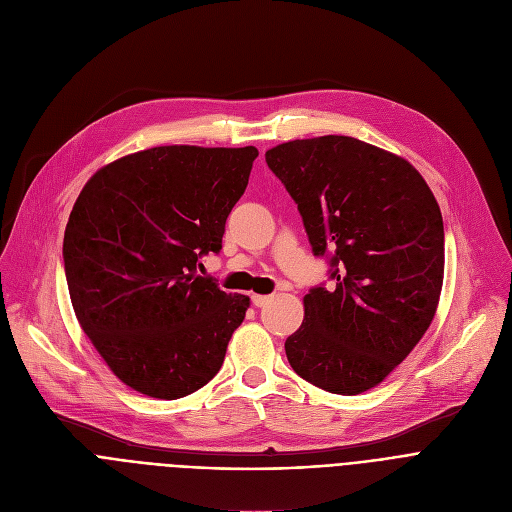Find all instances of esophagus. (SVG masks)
<instances>
[{
  "instance_id": "obj_1",
  "label": "esophagus",
  "mask_w": 512,
  "mask_h": 512,
  "mask_svg": "<svg viewBox=\"0 0 512 512\" xmlns=\"http://www.w3.org/2000/svg\"><path fill=\"white\" fill-rule=\"evenodd\" d=\"M269 300H271V298H269V296H263V294H253V296H251V302L257 306V309H259V306H265Z\"/></svg>"
}]
</instances>
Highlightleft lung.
Here are the masks:
<instances>
[{
    "instance_id": "1",
    "label": "left lung",
    "mask_w": 512,
    "mask_h": 512,
    "mask_svg": "<svg viewBox=\"0 0 512 512\" xmlns=\"http://www.w3.org/2000/svg\"><path fill=\"white\" fill-rule=\"evenodd\" d=\"M298 203L317 257L331 251L333 288L304 296L286 339L298 377L337 395L377 387L430 327L445 276V226L418 170L348 135L265 152Z\"/></svg>"
}]
</instances>
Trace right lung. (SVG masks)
Listing matches in <instances>:
<instances>
[{"instance_id":"add662e5","label":"right lung","mask_w":512,"mask_h":512,"mask_svg":"<svg viewBox=\"0 0 512 512\" xmlns=\"http://www.w3.org/2000/svg\"><path fill=\"white\" fill-rule=\"evenodd\" d=\"M255 146H158L90 177L63 236L80 327L115 377L156 399L208 385L249 296L197 276L220 253L226 218L247 189Z\"/></svg>"}]
</instances>
